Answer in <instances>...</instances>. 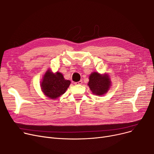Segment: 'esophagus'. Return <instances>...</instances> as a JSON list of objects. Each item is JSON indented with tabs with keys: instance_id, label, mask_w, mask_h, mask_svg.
Returning <instances> with one entry per match:
<instances>
[{
	"instance_id": "1",
	"label": "esophagus",
	"mask_w": 154,
	"mask_h": 154,
	"mask_svg": "<svg viewBox=\"0 0 154 154\" xmlns=\"http://www.w3.org/2000/svg\"><path fill=\"white\" fill-rule=\"evenodd\" d=\"M82 83H83V81H82V80H80V81H79V82H75V85H82Z\"/></svg>"
}]
</instances>
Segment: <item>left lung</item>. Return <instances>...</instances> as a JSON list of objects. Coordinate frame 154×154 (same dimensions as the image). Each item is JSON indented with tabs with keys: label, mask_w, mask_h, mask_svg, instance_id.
<instances>
[{
	"label": "left lung",
	"mask_w": 154,
	"mask_h": 154,
	"mask_svg": "<svg viewBox=\"0 0 154 154\" xmlns=\"http://www.w3.org/2000/svg\"><path fill=\"white\" fill-rule=\"evenodd\" d=\"M88 85L93 94L103 95L106 93L110 86V79L107 75H101L96 72L91 73Z\"/></svg>",
	"instance_id": "1"
}]
</instances>
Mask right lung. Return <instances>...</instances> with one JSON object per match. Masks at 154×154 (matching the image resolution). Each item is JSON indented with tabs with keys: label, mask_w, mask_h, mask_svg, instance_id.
I'll use <instances>...</instances> for the list:
<instances>
[{
	"label": "right lung",
	"mask_w": 154,
	"mask_h": 154,
	"mask_svg": "<svg viewBox=\"0 0 154 154\" xmlns=\"http://www.w3.org/2000/svg\"><path fill=\"white\" fill-rule=\"evenodd\" d=\"M70 83L69 80H66L61 73L57 72L53 74L48 70L41 83V89L48 97L54 99L63 94Z\"/></svg>",
	"instance_id": "1"
}]
</instances>
